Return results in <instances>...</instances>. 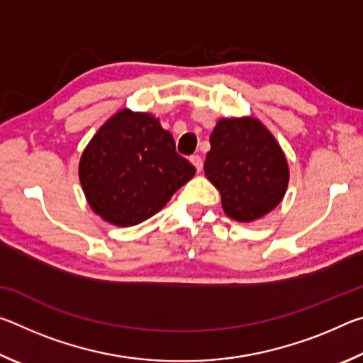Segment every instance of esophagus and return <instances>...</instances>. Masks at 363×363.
<instances>
[{
    "mask_svg": "<svg viewBox=\"0 0 363 363\" xmlns=\"http://www.w3.org/2000/svg\"><path fill=\"white\" fill-rule=\"evenodd\" d=\"M190 163L194 164V167L196 168V171L203 169V160H201L200 155H192V157H190Z\"/></svg>",
    "mask_w": 363,
    "mask_h": 363,
    "instance_id": "1",
    "label": "esophagus"
}]
</instances>
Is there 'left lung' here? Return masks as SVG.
<instances>
[{
    "mask_svg": "<svg viewBox=\"0 0 363 363\" xmlns=\"http://www.w3.org/2000/svg\"><path fill=\"white\" fill-rule=\"evenodd\" d=\"M205 174L220 192L227 216L262 218L284 200L290 169L277 139L253 116L220 118L210 136Z\"/></svg>",
    "mask_w": 363,
    "mask_h": 363,
    "instance_id": "8db88e82",
    "label": "left lung"
}]
</instances>
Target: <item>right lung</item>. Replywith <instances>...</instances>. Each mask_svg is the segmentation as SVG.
<instances>
[{
    "label": "right lung",
    "mask_w": 363,
    "mask_h": 363,
    "mask_svg": "<svg viewBox=\"0 0 363 363\" xmlns=\"http://www.w3.org/2000/svg\"><path fill=\"white\" fill-rule=\"evenodd\" d=\"M176 152L173 134L152 113L121 108L86 145L78 176L97 216L118 227L136 225L168 203L195 176Z\"/></svg>",
    "instance_id": "obj_1"
}]
</instances>
